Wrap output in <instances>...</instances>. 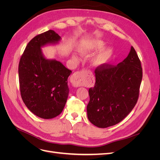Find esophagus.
<instances>
[{
	"instance_id": "obj_1",
	"label": "esophagus",
	"mask_w": 160,
	"mask_h": 160,
	"mask_svg": "<svg viewBox=\"0 0 160 160\" xmlns=\"http://www.w3.org/2000/svg\"><path fill=\"white\" fill-rule=\"evenodd\" d=\"M72 81L73 82L75 85H86L89 83V81H94V77L93 74L89 71H81L75 72L72 74Z\"/></svg>"
}]
</instances>
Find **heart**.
<instances>
[{"mask_svg":"<svg viewBox=\"0 0 160 160\" xmlns=\"http://www.w3.org/2000/svg\"><path fill=\"white\" fill-rule=\"evenodd\" d=\"M104 47L105 42L103 41L95 40L88 42V44L81 47L79 49V52L82 55H88L90 53L94 51L101 50V49H103ZM111 53H112V50H111L110 48L102 51L94 59L93 61V65L96 67L103 65L108 61L109 57L111 55ZM72 58H73V59L75 61L77 60V57L76 56H73Z\"/></svg>","mask_w":160,"mask_h":160,"instance_id":"obj_1","label":"heart"}]
</instances>
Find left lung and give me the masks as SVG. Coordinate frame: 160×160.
Wrapping results in <instances>:
<instances>
[{
  "label": "left lung",
  "mask_w": 160,
  "mask_h": 160,
  "mask_svg": "<svg viewBox=\"0 0 160 160\" xmlns=\"http://www.w3.org/2000/svg\"><path fill=\"white\" fill-rule=\"evenodd\" d=\"M94 88L89 89L87 106L90 122L100 128L119 123L136 104L142 80L141 62L131 47L129 55L117 65L97 67Z\"/></svg>",
  "instance_id": "1"
}]
</instances>
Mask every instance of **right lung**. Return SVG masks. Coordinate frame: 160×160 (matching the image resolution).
<instances>
[{"instance_id": "right-lung-1", "label": "right lung", "mask_w": 160, "mask_h": 160, "mask_svg": "<svg viewBox=\"0 0 160 160\" xmlns=\"http://www.w3.org/2000/svg\"><path fill=\"white\" fill-rule=\"evenodd\" d=\"M61 37L49 30L28 43L18 65L19 85L24 103L42 119H52L64 109L69 95L67 79L72 71L55 59H48L41 48L56 45Z\"/></svg>"}]
</instances>
